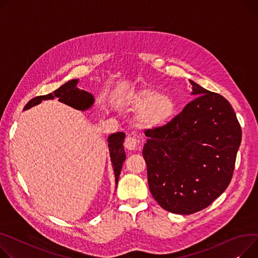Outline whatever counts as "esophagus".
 Instances as JSON below:
<instances>
[{"mask_svg":"<svg viewBox=\"0 0 258 258\" xmlns=\"http://www.w3.org/2000/svg\"><path fill=\"white\" fill-rule=\"evenodd\" d=\"M137 145H138V141H137V139L133 138V137H127V138L124 141V146L128 150L136 149Z\"/></svg>","mask_w":258,"mask_h":258,"instance_id":"1","label":"esophagus"}]
</instances>
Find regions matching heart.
<instances>
[{"label": "heart", "instance_id": "1", "mask_svg": "<svg viewBox=\"0 0 258 258\" xmlns=\"http://www.w3.org/2000/svg\"><path fill=\"white\" fill-rule=\"evenodd\" d=\"M133 107L140 111L139 123L148 128L160 127L175 114L176 104L172 97L151 87L142 88L132 99Z\"/></svg>", "mask_w": 258, "mask_h": 258}]
</instances>
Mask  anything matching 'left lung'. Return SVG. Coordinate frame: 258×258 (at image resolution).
Returning a JSON list of instances; mask_svg holds the SVG:
<instances>
[{
	"mask_svg": "<svg viewBox=\"0 0 258 258\" xmlns=\"http://www.w3.org/2000/svg\"><path fill=\"white\" fill-rule=\"evenodd\" d=\"M191 83L198 96L167 124L147 130L142 152L152 197L180 215L202 211L226 190L242 141L229 101Z\"/></svg>",
	"mask_w": 258,
	"mask_h": 258,
	"instance_id": "1",
	"label": "left lung"
}]
</instances>
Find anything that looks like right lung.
Returning a JSON list of instances; mask_svg holds the SVG:
<instances>
[{"instance_id":"right-lung-1","label":"right lung","mask_w":258,"mask_h":258,"mask_svg":"<svg viewBox=\"0 0 258 258\" xmlns=\"http://www.w3.org/2000/svg\"><path fill=\"white\" fill-rule=\"evenodd\" d=\"M77 84H78V80H72L62 85L59 89H57L53 93L34 97L28 101V104L25 106L24 110H27L33 106L40 104V102L44 99H53L54 97H59L60 101L64 102V104L71 106L75 109L82 110V111L87 110L92 106L94 98L92 94H90L89 92L78 89L76 87ZM124 138H125V134L122 132L112 134L108 138L111 161L114 167L116 186H117L120 172H121L123 162L125 161V152L123 149Z\"/></svg>"}]
</instances>
